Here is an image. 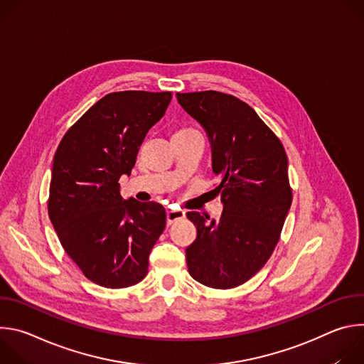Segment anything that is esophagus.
Listing matches in <instances>:
<instances>
[{"instance_id": "1", "label": "esophagus", "mask_w": 364, "mask_h": 364, "mask_svg": "<svg viewBox=\"0 0 364 364\" xmlns=\"http://www.w3.org/2000/svg\"><path fill=\"white\" fill-rule=\"evenodd\" d=\"M186 213L183 210H174V209H168L167 210V225H173L177 220L184 219Z\"/></svg>"}]
</instances>
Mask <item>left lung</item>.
Returning <instances> with one entry per match:
<instances>
[{
	"instance_id": "left-lung-1",
	"label": "left lung",
	"mask_w": 364,
	"mask_h": 364,
	"mask_svg": "<svg viewBox=\"0 0 364 364\" xmlns=\"http://www.w3.org/2000/svg\"><path fill=\"white\" fill-rule=\"evenodd\" d=\"M183 109L205 131L213 173L220 178V220L188 212L197 229L186 249L190 275L229 289L249 281L271 257L289 212L292 190L279 138L236 96L216 92L177 93Z\"/></svg>"
}]
</instances>
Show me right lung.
Masks as SVG:
<instances>
[{
	"label": "right lung",
	"instance_id": "right-lung-1",
	"mask_svg": "<svg viewBox=\"0 0 364 364\" xmlns=\"http://www.w3.org/2000/svg\"><path fill=\"white\" fill-rule=\"evenodd\" d=\"M171 92L108 93L62 138L51 170L48 218L83 275L127 288L148 274V256L166 228L160 203L121 197L139 146L166 114Z\"/></svg>",
	"mask_w": 364,
	"mask_h": 364
}]
</instances>
